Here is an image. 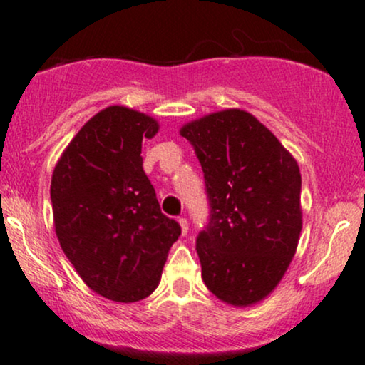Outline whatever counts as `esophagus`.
I'll list each match as a JSON object with an SVG mask.
<instances>
[{"mask_svg":"<svg viewBox=\"0 0 365 365\" xmlns=\"http://www.w3.org/2000/svg\"><path fill=\"white\" fill-rule=\"evenodd\" d=\"M178 223H180V226H182V233H183V235H185V233L188 232L187 217H178Z\"/></svg>","mask_w":365,"mask_h":365,"instance_id":"esophagus-1","label":"esophagus"}]
</instances>
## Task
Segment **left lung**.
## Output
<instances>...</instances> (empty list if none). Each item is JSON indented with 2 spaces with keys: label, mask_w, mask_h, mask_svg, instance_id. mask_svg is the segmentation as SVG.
<instances>
[{
  "label": "left lung",
  "mask_w": 365,
  "mask_h": 365,
  "mask_svg": "<svg viewBox=\"0 0 365 365\" xmlns=\"http://www.w3.org/2000/svg\"><path fill=\"white\" fill-rule=\"evenodd\" d=\"M202 166L207 223L195 249L209 292L249 305L274 290L300 230L302 177L297 161L261 121L226 110L182 128Z\"/></svg>",
  "instance_id": "1"
}]
</instances>
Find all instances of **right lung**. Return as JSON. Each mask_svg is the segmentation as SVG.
Wrapping results in <instances>:
<instances>
[{
	"instance_id": "obj_1",
	"label": "right lung",
	"mask_w": 365,
	"mask_h": 365,
	"mask_svg": "<svg viewBox=\"0 0 365 365\" xmlns=\"http://www.w3.org/2000/svg\"><path fill=\"white\" fill-rule=\"evenodd\" d=\"M158 123L110 106L87 121L51 178L58 240L81 278L106 299L139 302L156 290L170 247L182 233L163 215L142 168V139Z\"/></svg>"
}]
</instances>
